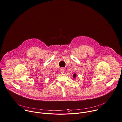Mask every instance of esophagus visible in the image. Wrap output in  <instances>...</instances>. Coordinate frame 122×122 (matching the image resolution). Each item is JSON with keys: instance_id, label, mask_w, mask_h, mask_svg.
I'll list each match as a JSON object with an SVG mask.
<instances>
[{"instance_id": "esophagus-1", "label": "esophagus", "mask_w": 122, "mask_h": 122, "mask_svg": "<svg viewBox=\"0 0 122 122\" xmlns=\"http://www.w3.org/2000/svg\"><path fill=\"white\" fill-rule=\"evenodd\" d=\"M60 72H61V73H64V72H65V68H61L60 69Z\"/></svg>"}]
</instances>
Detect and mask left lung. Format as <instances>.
<instances>
[{
    "label": "left lung",
    "instance_id": "left-lung-1",
    "mask_svg": "<svg viewBox=\"0 0 122 122\" xmlns=\"http://www.w3.org/2000/svg\"><path fill=\"white\" fill-rule=\"evenodd\" d=\"M76 76V74L75 73V74H74V75H73V78H75Z\"/></svg>",
    "mask_w": 122,
    "mask_h": 122
}]
</instances>
